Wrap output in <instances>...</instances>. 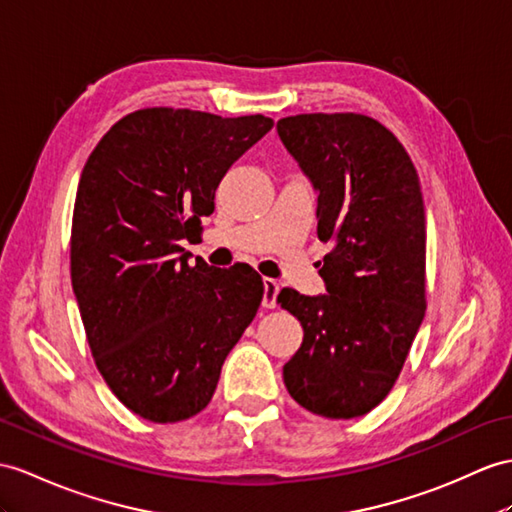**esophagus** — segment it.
Wrapping results in <instances>:
<instances>
[{
  "instance_id": "1",
  "label": "esophagus",
  "mask_w": 512,
  "mask_h": 512,
  "mask_svg": "<svg viewBox=\"0 0 512 512\" xmlns=\"http://www.w3.org/2000/svg\"><path fill=\"white\" fill-rule=\"evenodd\" d=\"M265 286V293H263V306L265 308H276L278 306V293H280V282L273 280V278H265L263 280Z\"/></svg>"
}]
</instances>
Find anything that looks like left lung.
Here are the masks:
<instances>
[{
	"label": "left lung",
	"instance_id": "8db88e82",
	"mask_svg": "<svg viewBox=\"0 0 512 512\" xmlns=\"http://www.w3.org/2000/svg\"><path fill=\"white\" fill-rule=\"evenodd\" d=\"M276 128L315 191L319 239L332 245L319 267L328 293L278 295L304 328L284 384L315 415H367L393 389L426 310L417 169L404 145L365 115L315 112Z\"/></svg>",
	"mask_w": 512,
	"mask_h": 512
}]
</instances>
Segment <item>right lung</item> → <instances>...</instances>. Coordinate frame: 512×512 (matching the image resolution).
Returning a JSON list of instances; mask_svg holds the SVG:
<instances>
[{
  "label": "right lung",
  "instance_id": "1",
  "mask_svg": "<svg viewBox=\"0 0 512 512\" xmlns=\"http://www.w3.org/2000/svg\"><path fill=\"white\" fill-rule=\"evenodd\" d=\"M263 115L186 108L123 117L82 169L71 226V284L95 365L132 413L197 415L256 317L263 278L217 269L180 245L215 210L228 169L271 130Z\"/></svg>",
  "mask_w": 512,
  "mask_h": 512
}]
</instances>
